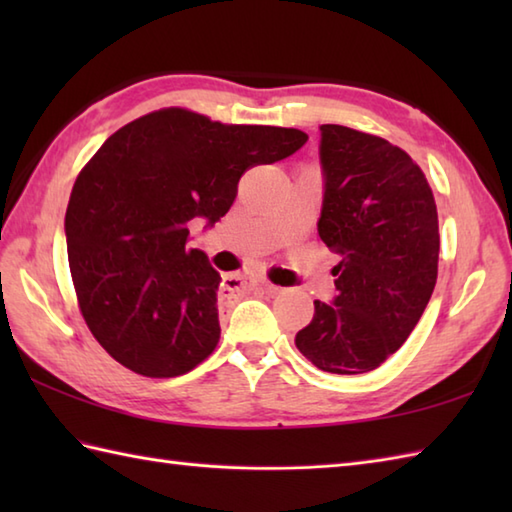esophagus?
Here are the masks:
<instances>
[{
	"instance_id": "obj_1",
	"label": "esophagus",
	"mask_w": 512,
	"mask_h": 512,
	"mask_svg": "<svg viewBox=\"0 0 512 512\" xmlns=\"http://www.w3.org/2000/svg\"><path fill=\"white\" fill-rule=\"evenodd\" d=\"M222 286H224V290L231 292V295H246L248 290L259 286V277L253 273H242L235 277H226Z\"/></svg>"
}]
</instances>
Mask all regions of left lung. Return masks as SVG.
Here are the masks:
<instances>
[{
	"mask_svg": "<svg viewBox=\"0 0 512 512\" xmlns=\"http://www.w3.org/2000/svg\"><path fill=\"white\" fill-rule=\"evenodd\" d=\"M321 242L341 255L336 297L314 301L297 350L330 374H365L409 339L438 279V209L422 169L389 140L321 125Z\"/></svg>",
	"mask_w": 512,
	"mask_h": 512,
	"instance_id": "8db88e82",
	"label": "left lung"
}]
</instances>
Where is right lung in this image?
Wrapping results in <instances>:
<instances>
[{
	"label": "right lung",
	"mask_w": 512,
	"mask_h": 512,
	"mask_svg": "<svg viewBox=\"0 0 512 512\" xmlns=\"http://www.w3.org/2000/svg\"><path fill=\"white\" fill-rule=\"evenodd\" d=\"M306 140L301 129L226 125L184 107L140 116L105 140L72 187L65 242L79 310L114 361L173 378L213 354L222 277L187 248V224L213 226L250 167Z\"/></svg>",
	"instance_id": "add662e5"
}]
</instances>
